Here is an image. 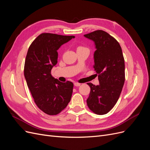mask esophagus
Returning a JSON list of instances; mask_svg holds the SVG:
<instances>
[{
    "instance_id": "34e87169",
    "label": "esophagus",
    "mask_w": 150,
    "mask_h": 150,
    "mask_svg": "<svg viewBox=\"0 0 150 150\" xmlns=\"http://www.w3.org/2000/svg\"><path fill=\"white\" fill-rule=\"evenodd\" d=\"M74 86H81V83H77V82H75L74 83Z\"/></svg>"
}]
</instances>
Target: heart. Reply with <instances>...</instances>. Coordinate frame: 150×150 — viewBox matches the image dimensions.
<instances>
[{"label":"heart","instance_id":"heart-1","mask_svg":"<svg viewBox=\"0 0 150 150\" xmlns=\"http://www.w3.org/2000/svg\"><path fill=\"white\" fill-rule=\"evenodd\" d=\"M78 48H85V47H81V46H80V47H79Z\"/></svg>","mask_w":150,"mask_h":150}]
</instances>
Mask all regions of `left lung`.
Wrapping results in <instances>:
<instances>
[{"label":"left lung","mask_w":150,"mask_h":150,"mask_svg":"<svg viewBox=\"0 0 150 150\" xmlns=\"http://www.w3.org/2000/svg\"><path fill=\"white\" fill-rule=\"evenodd\" d=\"M94 41L93 66L99 84L87 83L91 88L87 104L91 111L105 115L115 106L120 98L125 81V59L119 42L106 32L95 30L84 35Z\"/></svg>","instance_id":"1"}]
</instances>
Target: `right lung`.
<instances>
[{"mask_svg": "<svg viewBox=\"0 0 150 150\" xmlns=\"http://www.w3.org/2000/svg\"><path fill=\"white\" fill-rule=\"evenodd\" d=\"M74 35L42 33L29 47L24 64V76L36 105L49 115L60 113L71 101L73 83H62L51 75L57 62V50Z\"/></svg>", "mask_w": 150, "mask_h": 150, "instance_id": "obj_1", "label": "right lung"}]
</instances>
